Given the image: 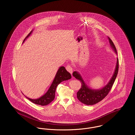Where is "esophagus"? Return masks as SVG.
Segmentation results:
<instances>
[{"label": "esophagus", "instance_id": "esophagus-1", "mask_svg": "<svg viewBox=\"0 0 135 135\" xmlns=\"http://www.w3.org/2000/svg\"><path fill=\"white\" fill-rule=\"evenodd\" d=\"M66 70L68 71L69 72H70L71 74L72 73L73 68H72L71 65H67V66L66 67Z\"/></svg>", "mask_w": 135, "mask_h": 135}]
</instances>
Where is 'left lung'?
Here are the masks:
<instances>
[{
  "label": "left lung",
  "mask_w": 135,
  "mask_h": 135,
  "mask_svg": "<svg viewBox=\"0 0 135 135\" xmlns=\"http://www.w3.org/2000/svg\"><path fill=\"white\" fill-rule=\"evenodd\" d=\"M108 39L111 46L113 48L114 51H115L116 53H117L115 46L113 41L109 37H108ZM118 67L119 63L118 59H117L115 69L113 76L106 86L103 87L102 89L98 90L90 89L84 83V80L83 79L81 75L76 71L73 72L72 74L73 76L79 81H80V83L81 84V88L77 93V99H78V100L81 103H84L87 105H92L102 101L108 94L109 91L112 87V85L115 81L116 77L118 73Z\"/></svg>",
  "instance_id": "obj_1"
}]
</instances>
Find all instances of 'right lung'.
Returning a JSON list of instances; mask_svg holds the SVG:
<instances>
[{
  "mask_svg": "<svg viewBox=\"0 0 135 135\" xmlns=\"http://www.w3.org/2000/svg\"><path fill=\"white\" fill-rule=\"evenodd\" d=\"M32 32V31H31L28 34V35L26 36V38L24 39L23 42L25 40V39L27 37H28L29 36H30ZM71 78V75L70 73L66 70L64 67H61L57 71L52 83L51 84L48 91L46 93V94L44 96L37 99H31L28 98V97L26 98L31 102H32V103H34L35 104L41 106L47 105L54 100L55 97L56 90L58 84L61 83L62 81L64 80H68L70 79Z\"/></svg>",
  "mask_w": 135,
  "mask_h": 135,
  "instance_id": "1",
  "label": "right lung"
}]
</instances>
